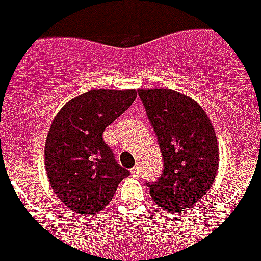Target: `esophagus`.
Here are the masks:
<instances>
[{
  "mask_svg": "<svg viewBox=\"0 0 261 261\" xmlns=\"http://www.w3.org/2000/svg\"><path fill=\"white\" fill-rule=\"evenodd\" d=\"M131 174H133V175L141 174V166H139V165H135V166L131 169Z\"/></svg>",
  "mask_w": 261,
  "mask_h": 261,
  "instance_id": "1",
  "label": "esophagus"
}]
</instances>
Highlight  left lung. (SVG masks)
Returning a JSON list of instances; mask_svg holds the SVG:
<instances>
[{
	"mask_svg": "<svg viewBox=\"0 0 261 261\" xmlns=\"http://www.w3.org/2000/svg\"><path fill=\"white\" fill-rule=\"evenodd\" d=\"M158 138L164 171L149 184L161 209L175 213L206 194L219 169V145L206 112L192 97L173 90H138Z\"/></svg>",
	"mask_w": 261,
	"mask_h": 261,
	"instance_id": "8db88e82",
	"label": "left lung"
}]
</instances>
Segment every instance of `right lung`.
I'll use <instances>...</instances> for the list:
<instances>
[{"label": "right lung", "mask_w": 261, "mask_h": 261, "mask_svg": "<svg viewBox=\"0 0 261 261\" xmlns=\"http://www.w3.org/2000/svg\"><path fill=\"white\" fill-rule=\"evenodd\" d=\"M135 97V90H91L55 116L45 142L46 177L59 200L79 215L105 209L130 175L105 143L103 131Z\"/></svg>", "instance_id": "add662e5"}]
</instances>
